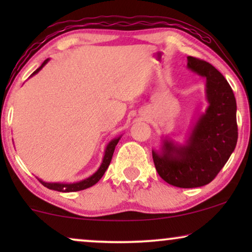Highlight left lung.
Instances as JSON below:
<instances>
[{
  "mask_svg": "<svg viewBox=\"0 0 252 252\" xmlns=\"http://www.w3.org/2000/svg\"><path fill=\"white\" fill-rule=\"evenodd\" d=\"M187 67L205 78L208 106L189 127L184 143L161 136V146L153 150V158L167 184L196 188L210 184L235 149L236 99L223 75L208 62L188 56Z\"/></svg>",
  "mask_w": 252,
  "mask_h": 252,
  "instance_id": "8db88e82",
  "label": "left lung"
}]
</instances>
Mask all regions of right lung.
I'll return each mask as SVG.
<instances>
[{
  "label": "right lung",
  "mask_w": 252,
  "mask_h": 252,
  "mask_svg": "<svg viewBox=\"0 0 252 252\" xmlns=\"http://www.w3.org/2000/svg\"><path fill=\"white\" fill-rule=\"evenodd\" d=\"M50 61V58H47L46 61L41 64V66L39 68H36L35 71L31 74V77L35 75L36 73L42 70V67L46 65L48 62ZM123 135H119L112 139L110 142L106 144L105 150H104V156H103L102 163L99 165V167L97 168V171L95 172L94 174H92L91 177L84 179V180L78 181V182H46L43 180H41L40 178H37L41 184H42L44 187L51 189V190H56V191H61V192H72V191H79V190H84V189H87L92 186H94L95 184H97L99 181V179L103 177V174L105 173L106 168L109 167L110 163H111L112 156H113V151H115V148L117 146V143L119 142V140L122 139Z\"/></svg>",
  "instance_id": "add662e5"
}]
</instances>
